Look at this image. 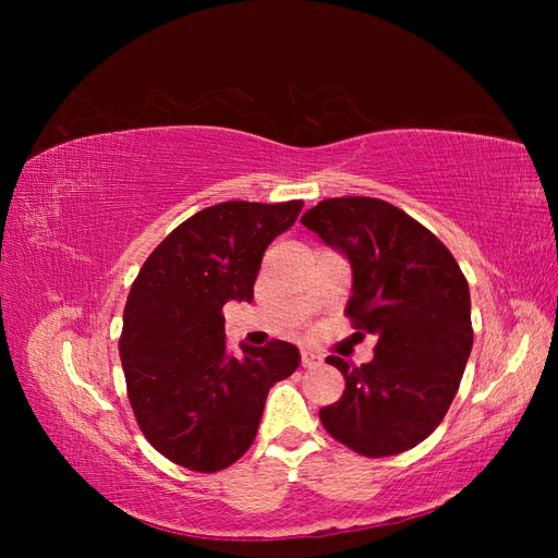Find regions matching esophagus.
<instances>
[{
    "label": "esophagus",
    "mask_w": 558,
    "mask_h": 558,
    "mask_svg": "<svg viewBox=\"0 0 558 558\" xmlns=\"http://www.w3.org/2000/svg\"><path fill=\"white\" fill-rule=\"evenodd\" d=\"M300 363H302V367H316V365H320V356L318 353H314V351H302V356H300Z\"/></svg>",
    "instance_id": "1"
}]
</instances>
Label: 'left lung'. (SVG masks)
<instances>
[{
    "label": "left lung",
    "mask_w": 558,
    "mask_h": 558,
    "mask_svg": "<svg viewBox=\"0 0 558 558\" xmlns=\"http://www.w3.org/2000/svg\"><path fill=\"white\" fill-rule=\"evenodd\" d=\"M344 253L353 286L347 316L377 337L361 367L326 361L344 375L342 398L318 412L337 442L369 459L424 442L459 391L472 349L470 289L435 234L377 197H332L300 218Z\"/></svg>",
    "instance_id": "left-lung-1"
}]
</instances>
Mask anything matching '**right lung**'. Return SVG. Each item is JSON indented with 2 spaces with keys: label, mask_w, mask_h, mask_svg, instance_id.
I'll return each instance as SVG.
<instances>
[{
  "label": "right lung",
  "mask_w": 558,
  "mask_h": 558,
  "mask_svg": "<svg viewBox=\"0 0 558 558\" xmlns=\"http://www.w3.org/2000/svg\"><path fill=\"white\" fill-rule=\"evenodd\" d=\"M302 199L221 202L174 228L134 279L121 335L132 412L165 459L197 472L232 465L256 440L269 388L300 365L272 340L226 349L223 305L251 302L265 248L289 230Z\"/></svg>",
  "instance_id": "add662e5"
}]
</instances>
